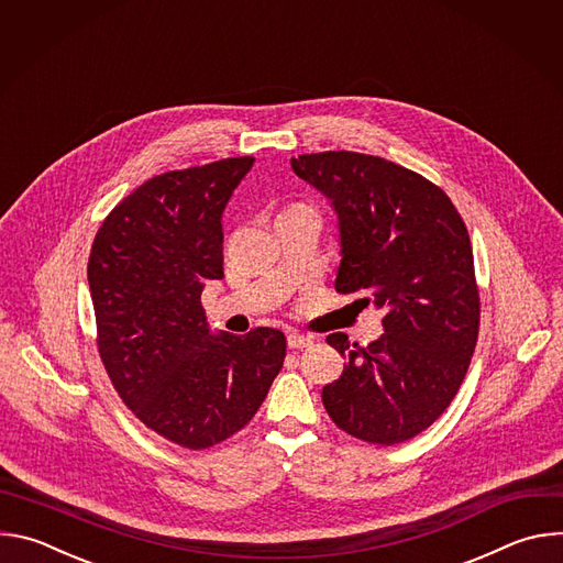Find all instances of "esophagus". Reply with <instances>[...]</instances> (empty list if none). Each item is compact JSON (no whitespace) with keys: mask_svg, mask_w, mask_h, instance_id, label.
<instances>
[{"mask_svg":"<svg viewBox=\"0 0 563 563\" xmlns=\"http://www.w3.org/2000/svg\"><path fill=\"white\" fill-rule=\"evenodd\" d=\"M287 345H289V350H302V347H309V345H311V339L305 336V334L291 332V334L287 336Z\"/></svg>","mask_w":563,"mask_h":563,"instance_id":"esophagus-1","label":"esophagus"}]
</instances>
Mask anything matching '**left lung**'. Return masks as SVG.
<instances>
[{"label": "left lung", "mask_w": 563, "mask_h": 563, "mask_svg": "<svg viewBox=\"0 0 563 563\" xmlns=\"http://www.w3.org/2000/svg\"><path fill=\"white\" fill-rule=\"evenodd\" d=\"M291 169L339 216L336 291H367L385 311V334L365 347L328 336L347 365L323 387V406L361 441H408L445 412L474 354L481 309L465 222L443 189L376 155L307 153Z\"/></svg>", "instance_id": "1"}]
</instances>
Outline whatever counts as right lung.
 <instances>
[{"mask_svg": "<svg viewBox=\"0 0 563 563\" xmlns=\"http://www.w3.org/2000/svg\"><path fill=\"white\" fill-rule=\"evenodd\" d=\"M254 157L155 176L102 222L89 258L98 350L129 410L189 450L258 412L287 341L272 328L213 334L200 294L222 272V211Z\"/></svg>", "mask_w": 563, "mask_h": 563, "instance_id": "1", "label": "right lung"}]
</instances>
